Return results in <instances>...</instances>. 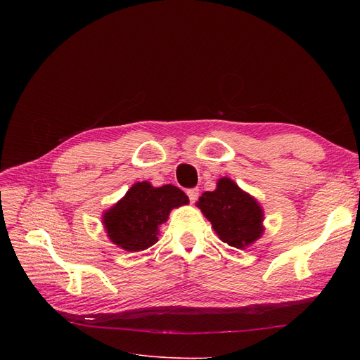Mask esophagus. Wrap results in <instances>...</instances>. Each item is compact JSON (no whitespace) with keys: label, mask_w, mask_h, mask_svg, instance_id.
Wrapping results in <instances>:
<instances>
[{"label":"esophagus","mask_w":360,"mask_h":360,"mask_svg":"<svg viewBox=\"0 0 360 360\" xmlns=\"http://www.w3.org/2000/svg\"><path fill=\"white\" fill-rule=\"evenodd\" d=\"M188 197L191 200V202H195L198 198V189H189L188 191Z\"/></svg>","instance_id":"34e87169"}]
</instances>
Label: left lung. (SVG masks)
<instances>
[{
	"label": "left lung",
	"mask_w": 360,
	"mask_h": 360,
	"mask_svg": "<svg viewBox=\"0 0 360 360\" xmlns=\"http://www.w3.org/2000/svg\"><path fill=\"white\" fill-rule=\"evenodd\" d=\"M197 207L209 219L217 237L233 248L246 249L264 233V209L228 177L217 180L214 191L204 192Z\"/></svg>",
	"instance_id": "1"
}]
</instances>
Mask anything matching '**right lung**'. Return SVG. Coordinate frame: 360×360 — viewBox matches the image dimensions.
Here are the masks:
<instances>
[{
  "mask_svg": "<svg viewBox=\"0 0 360 360\" xmlns=\"http://www.w3.org/2000/svg\"><path fill=\"white\" fill-rule=\"evenodd\" d=\"M189 204L188 195L172 184L155 188L150 181L132 184L124 197L102 214L110 240L127 252H139L159 240V228L172 209Z\"/></svg>",
  "mask_w": 360,
  "mask_h": 360,
  "instance_id": "add662e5",
  "label": "right lung"
}]
</instances>
